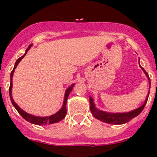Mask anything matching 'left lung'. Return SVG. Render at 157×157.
<instances>
[{"label":"left lung","instance_id":"left-lung-1","mask_svg":"<svg viewBox=\"0 0 157 157\" xmlns=\"http://www.w3.org/2000/svg\"><path fill=\"white\" fill-rule=\"evenodd\" d=\"M139 66L141 67V69H142L143 72L144 73L145 76L148 78V82H149V88H150L151 82L150 79L148 77V73L145 72V70L144 69V68H142L141 66V65L139 64ZM148 95H149V91L148 92V95L146 96V99L144 100V103H143L141 106H140L139 107H137V109H134L133 111H128V112H107V111H102V110H99L97 107H95V104L94 103L93 98L89 95V102H90V110H91V112H92V115L95 117L96 119L100 120L102 122H106V123L109 124H113V125H122V124H125L126 122H128L129 121H130L131 119H133V118H135L138 115L141 111H143L144 106L146 104L147 100H148Z\"/></svg>","mask_w":157,"mask_h":157}]
</instances>
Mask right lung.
I'll return each instance as SVG.
<instances>
[{"label":"right lung","mask_w":157,"mask_h":157,"mask_svg":"<svg viewBox=\"0 0 157 157\" xmlns=\"http://www.w3.org/2000/svg\"><path fill=\"white\" fill-rule=\"evenodd\" d=\"M33 46V44H31L28 48L26 50V52L24 55L20 57V58L17 59V61L15 63V66L13 68L12 73H11L10 75V87H9V96H10L11 102L13 103V105L14 106L15 108L16 109V111H18L19 114L21 115L26 121L29 122L30 123L35 124V125H38V126H42V125H47V124H53V123H57V122L62 121L63 118H65V115H66V103H67V99L68 97H69V94H70L71 91L73 90V86L75 85V84H71L70 86L65 90V95H64V100H63V104H62V108L60 109L58 112H56L55 114H52V115H50V116H44V117H41V116H36V115H34V114H31L27 113L26 111H24L23 109L20 108L18 105L16 104V102L14 101V99L13 98V95H12V89H13V73H14V71L16 69V68L17 67L19 62L21 61L23 58H24V56L26 55L27 52L30 50L31 46Z\"/></svg>","instance_id":"obj_1"}]
</instances>
